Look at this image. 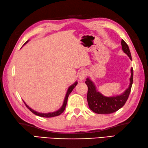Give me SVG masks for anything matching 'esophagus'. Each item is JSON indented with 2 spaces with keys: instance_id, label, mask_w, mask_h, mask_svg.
Returning a JSON list of instances; mask_svg holds the SVG:
<instances>
[{
  "instance_id": "34e87169",
  "label": "esophagus",
  "mask_w": 148,
  "mask_h": 148,
  "mask_svg": "<svg viewBox=\"0 0 148 148\" xmlns=\"http://www.w3.org/2000/svg\"><path fill=\"white\" fill-rule=\"evenodd\" d=\"M87 72L86 70H82L79 73V79L80 80H83L85 79V78L87 77Z\"/></svg>"
}]
</instances>
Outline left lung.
<instances>
[{
  "instance_id": "8db88e82",
  "label": "left lung",
  "mask_w": 148,
  "mask_h": 148,
  "mask_svg": "<svg viewBox=\"0 0 148 148\" xmlns=\"http://www.w3.org/2000/svg\"><path fill=\"white\" fill-rule=\"evenodd\" d=\"M121 45L123 50L127 54L132 60V56L129 47L123 40H121ZM133 76L134 70L133 68H132L130 84L128 88L122 95L117 96H112V97H106L98 92L93 83L89 78H87L85 83L88 87L87 99L90 109L95 113L101 114H111L120 109L122 107L124 106L128 98L131 91L132 84H133Z\"/></svg>"
}]
</instances>
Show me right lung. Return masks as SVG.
Masks as SVG:
<instances>
[{
	"instance_id": "obj_1",
	"label": "right lung",
	"mask_w": 148,
	"mask_h": 148,
	"mask_svg": "<svg viewBox=\"0 0 148 148\" xmlns=\"http://www.w3.org/2000/svg\"><path fill=\"white\" fill-rule=\"evenodd\" d=\"M28 42L26 41L25 43H24V45H25V43H27ZM77 85V82H75L74 84H73V85H71L70 87H69L68 89V92L67 93H66V97H65V99H64V103H63L62 107L60 108V109L59 110L56 111V112H50V113H47V114H42V113H39L38 112H36V111H34V110L31 109V108H30L27 105H26L25 102H24V103H25V105H26L27 108H28V109L30 110V111L31 112H32L33 114H36V115H37L38 116H40V117H55V116H59L61 115V114H62L63 112H64V110L66 108V104H67V101H68V98L69 95H70V93L71 92V91H73V89L75 88V86H76Z\"/></svg>"
}]
</instances>
